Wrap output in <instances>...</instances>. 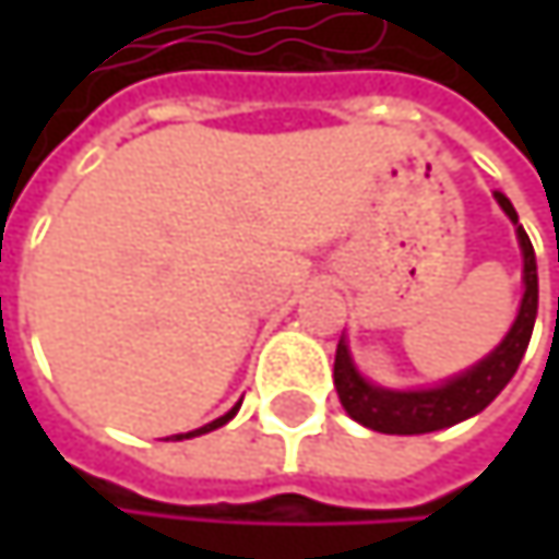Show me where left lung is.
I'll return each mask as SVG.
<instances>
[{
    "instance_id": "1",
    "label": "left lung",
    "mask_w": 559,
    "mask_h": 559,
    "mask_svg": "<svg viewBox=\"0 0 559 559\" xmlns=\"http://www.w3.org/2000/svg\"><path fill=\"white\" fill-rule=\"evenodd\" d=\"M496 200L504 210V216L514 223V236H518L521 259H524V275H521L524 294H521V307H518L511 330L486 359H479L466 372H460L433 389H385V385L369 382L356 369L349 343L343 336L336 346L333 385H336L340 404L346 407V414L353 420H359L362 427L379 430V433H401V437L453 427V424L469 420L479 411H486L499 397V391L511 382V376L518 372L524 349L531 343V333H534V320H537V262H534V246H531L527 233L521 229L511 200L499 190H496Z\"/></svg>"
}]
</instances>
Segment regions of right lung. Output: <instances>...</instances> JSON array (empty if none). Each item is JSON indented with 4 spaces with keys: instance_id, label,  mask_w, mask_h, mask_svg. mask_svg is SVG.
I'll list each match as a JSON object with an SVG mask.
<instances>
[{
    "instance_id": "obj_1",
    "label": "right lung",
    "mask_w": 559,
    "mask_h": 559,
    "mask_svg": "<svg viewBox=\"0 0 559 559\" xmlns=\"http://www.w3.org/2000/svg\"><path fill=\"white\" fill-rule=\"evenodd\" d=\"M242 404V401H239ZM239 404L236 407H229L223 417H216L213 424H206V427H197V430H190V433H177V437H170V440H190V437H200V433H210V430H216V427H223V424H229L233 417H236V411H239Z\"/></svg>"
}]
</instances>
